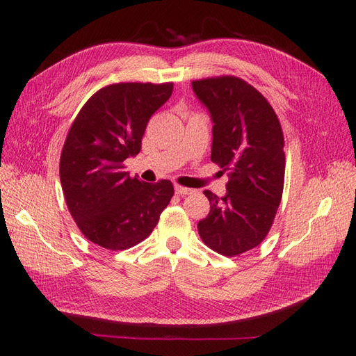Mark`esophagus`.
Returning <instances> with one entry per match:
<instances>
[{
  "instance_id": "esophagus-1",
  "label": "esophagus",
  "mask_w": 356,
  "mask_h": 356,
  "mask_svg": "<svg viewBox=\"0 0 356 356\" xmlns=\"http://www.w3.org/2000/svg\"><path fill=\"white\" fill-rule=\"evenodd\" d=\"M175 193L179 196H186V195H191L193 190L187 188V187H182V186H175Z\"/></svg>"
}]
</instances>
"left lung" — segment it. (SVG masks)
Wrapping results in <instances>:
<instances>
[{"label": "left lung", "instance_id": "1", "mask_svg": "<svg viewBox=\"0 0 356 356\" xmlns=\"http://www.w3.org/2000/svg\"><path fill=\"white\" fill-rule=\"evenodd\" d=\"M191 84L213 122L211 160L229 175L224 197L203 191L211 211L199 221L197 230L212 251L236 257L264 241L281 204L285 179L282 127L273 106L239 77L220 75Z\"/></svg>", "mask_w": 356, "mask_h": 356}]
</instances>
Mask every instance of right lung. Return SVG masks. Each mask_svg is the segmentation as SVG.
I'll use <instances>...</instances> for the list:
<instances>
[{
    "label": "right lung",
    "mask_w": 356,
    "mask_h": 356,
    "mask_svg": "<svg viewBox=\"0 0 356 356\" xmlns=\"http://www.w3.org/2000/svg\"><path fill=\"white\" fill-rule=\"evenodd\" d=\"M174 83H113L95 92L70 127L59 175L67 207L90 242L110 251L147 239L174 196L169 179L129 177L124 160L141 149L147 123Z\"/></svg>",
    "instance_id": "right-lung-1"
}]
</instances>
